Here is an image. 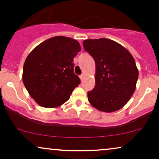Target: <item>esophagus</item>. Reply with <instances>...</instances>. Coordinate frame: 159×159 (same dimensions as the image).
Listing matches in <instances>:
<instances>
[{"mask_svg": "<svg viewBox=\"0 0 159 159\" xmlns=\"http://www.w3.org/2000/svg\"><path fill=\"white\" fill-rule=\"evenodd\" d=\"M83 78H84V75H80V79H81V81H82Z\"/></svg>", "mask_w": 159, "mask_h": 159, "instance_id": "esophagus-1", "label": "esophagus"}]
</instances>
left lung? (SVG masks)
<instances>
[{"label": "left lung", "instance_id": "1", "mask_svg": "<svg viewBox=\"0 0 159 159\" xmlns=\"http://www.w3.org/2000/svg\"><path fill=\"white\" fill-rule=\"evenodd\" d=\"M83 47L95 61V87L89 102L99 111L121 109L135 91L139 71L133 56L120 43L108 39H88Z\"/></svg>", "mask_w": 159, "mask_h": 159}]
</instances>
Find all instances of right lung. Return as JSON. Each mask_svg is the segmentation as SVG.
<instances>
[{
    "label": "right lung",
    "mask_w": 159,
    "mask_h": 159,
    "mask_svg": "<svg viewBox=\"0 0 159 159\" xmlns=\"http://www.w3.org/2000/svg\"><path fill=\"white\" fill-rule=\"evenodd\" d=\"M80 51L78 41L63 36L49 38L31 50L24 63L22 81L38 105L56 108L69 99L81 82L73 63Z\"/></svg>",
    "instance_id": "right-lung-1"
}]
</instances>
